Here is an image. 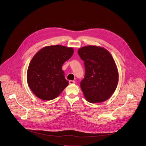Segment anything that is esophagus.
I'll use <instances>...</instances> for the list:
<instances>
[{
  "label": "esophagus",
  "instance_id": "34e87169",
  "mask_svg": "<svg viewBox=\"0 0 146 146\" xmlns=\"http://www.w3.org/2000/svg\"><path fill=\"white\" fill-rule=\"evenodd\" d=\"M69 84H74V83H75V81H73V80H70L69 81Z\"/></svg>",
  "mask_w": 146,
  "mask_h": 146
}]
</instances>
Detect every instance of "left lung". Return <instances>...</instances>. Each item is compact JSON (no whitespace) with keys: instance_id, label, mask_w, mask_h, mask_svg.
Masks as SVG:
<instances>
[{"instance_id":"obj_1","label":"left lung","mask_w":146,"mask_h":146,"mask_svg":"<svg viewBox=\"0 0 146 146\" xmlns=\"http://www.w3.org/2000/svg\"><path fill=\"white\" fill-rule=\"evenodd\" d=\"M78 54L84 62L85 76L80 82L84 97L90 103L106 101L114 92L118 81L113 56L105 48L95 46L80 48Z\"/></svg>"}]
</instances>
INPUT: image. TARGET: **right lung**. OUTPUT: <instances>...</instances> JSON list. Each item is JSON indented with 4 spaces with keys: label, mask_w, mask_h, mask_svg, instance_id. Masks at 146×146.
Wrapping results in <instances>:
<instances>
[{
    "label": "right lung",
    "mask_w": 146,
    "mask_h": 146,
    "mask_svg": "<svg viewBox=\"0 0 146 146\" xmlns=\"http://www.w3.org/2000/svg\"><path fill=\"white\" fill-rule=\"evenodd\" d=\"M73 52L72 47L55 45L41 48L35 55L28 66L27 82L37 98L52 100L68 86L62 66Z\"/></svg>",
    "instance_id": "add662e5"
}]
</instances>
